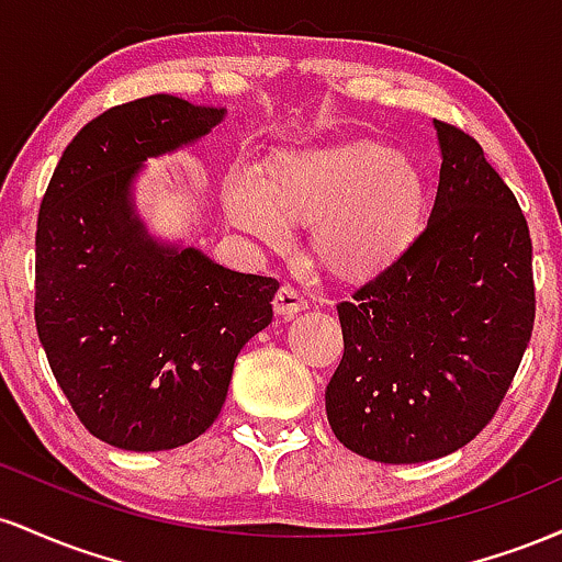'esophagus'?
Wrapping results in <instances>:
<instances>
[{"label":"esophagus","instance_id":"1","mask_svg":"<svg viewBox=\"0 0 562 562\" xmlns=\"http://www.w3.org/2000/svg\"><path fill=\"white\" fill-rule=\"evenodd\" d=\"M306 306H308V303H306V299H303V295H301L299 288L282 285L280 290H277V295H274V312L280 314V317H293V314L303 312V308H306Z\"/></svg>","mask_w":562,"mask_h":562}]
</instances>
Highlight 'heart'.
Wrapping results in <instances>:
<instances>
[{
	"mask_svg": "<svg viewBox=\"0 0 562 562\" xmlns=\"http://www.w3.org/2000/svg\"><path fill=\"white\" fill-rule=\"evenodd\" d=\"M227 214L243 232L282 245L288 222H312V248L327 269L362 277L406 248L423 222L425 179L404 153L375 142H340L290 153L267 177L229 173Z\"/></svg>",
	"mask_w": 562,
	"mask_h": 562,
	"instance_id": "obj_1",
	"label": "heart"
}]
</instances>
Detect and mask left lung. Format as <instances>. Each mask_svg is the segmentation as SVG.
Returning a JSON list of instances; mask_svg holds the SVG:
<instances>
[{
  "label": "left lung",
  "instance_id": "left-lung-1",
  "mask_svg": "<svg viewBox=\"0 0 562 562\" xmlns=\"http://www.w3.org/2000/svg\"><path fill=\"white\" fill-rule=\"evenodd\" d=\"M441 173L428 224L340 301L344 359L325 391L346 449L412 465L451 454L492 423L533 317L531 235L479 139L436 121Z\"/></svg>",
  "mask_w": 562,
  "mask_h": 562
}]
</instances>
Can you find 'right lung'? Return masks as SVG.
Listing matches in <instances>:
<instances>
[{
    "label": "right lung",
    "mask_w": 562,
    "mask_h": 562,
    "mask_svg": "<svg viewBox=\"0 0 562 562\" xmlns=\"http://www.w3.org/2000/svg\"><path fill=\"white\" fill-rule=\"evenodd\" d=\"M222 115L171 94L115 105L70 139L42 198L36 333L76 417L111 447L195 441L222 412L240 348L272 322L274 277L164 248L128 200L142 160Z\"/></svg>",
    "instance_id": "add662e5"
}]
</instances>
